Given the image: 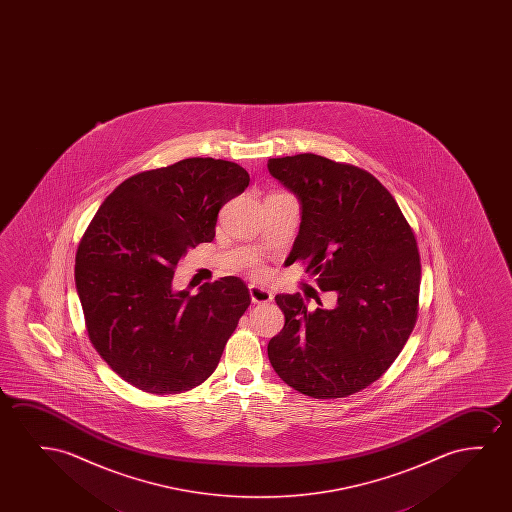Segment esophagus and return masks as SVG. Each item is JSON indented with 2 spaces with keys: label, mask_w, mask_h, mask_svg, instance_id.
<instances>
[{
  "label": "esophagus",
  "mask_w": 512,
  "mask_h": 512,
  "mask_svg": "<svg viewBox=\"0 0 512 512\" xmlns=\"http://www.w3.org/2000/svg\"><path fill=\"white\" fill-rule=\"evenodd\" d=\"M250 297H252L253 304H267V302L273 301V294L266 288L257 287V285H250Z\"/></svg>",
  "instance_id": "obj_1"
}]
</instances>
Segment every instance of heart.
<instances>
[{
  "label": "heart",
  "instance_id": "b5f03b06",
  "mask_svg": "<svg viewBox=\"0 0 512 512\" xmlns=\"http://www.w3.org/2000/svg\"><path fill=\"white\" fill-rule=\"evenodd\" d=\"M248 266L252 267L253 271H260V264L257 260H252Z\"/></svg>",
  "mask_w": 512,
  "mask_h": 512
}]
</instances>
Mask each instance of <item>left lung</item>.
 Listing matches in <instances>:
<instances>
[{
	"label": "left lung",
	"instance_id": "obj_1",
	"mask_svg": "<svg viewBox=\"0 0 512 512\" xmlns=\"http://www.w3.org/2000/svg\"><path fill=\"white\" fill-rule=\"evenodd\" d=\"M269 173L301 199L288 262L301 260L332 309L309 311L301 295H276L285 325L267 344L274 371L313 399H341L381 378L418 318V243L378 178L315 154L269 159ZM322 304V302H320Z\"/></svg>",
	"mask_w": 512,
	"mask_h": 512
}]
</instances>
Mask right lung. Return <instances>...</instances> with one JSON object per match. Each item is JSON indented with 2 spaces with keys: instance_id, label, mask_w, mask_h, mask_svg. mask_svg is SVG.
I'll return each instance as SVG.
<instances>
[{
  "instance_id": "right-lung-1",
  "label": "right lung",
  "mask_w": 512,
  "mask_h": 512,
  "mask_svg": "<svg viewBox=\"0 0 512 512\" xmlns=\"http://www.w3.org/2000/svg\"><path fill=\"white\" fill-rule=\"evenodd\" d=\"M248 183L236 162L183 159L124 180L85 229L75 257L85 329L129 385L182 393L217 369L252 302L245 281L225 276L196 295L171 281L189 248L215 238L218 211Z\"/></svg>"
}]
</instances>
